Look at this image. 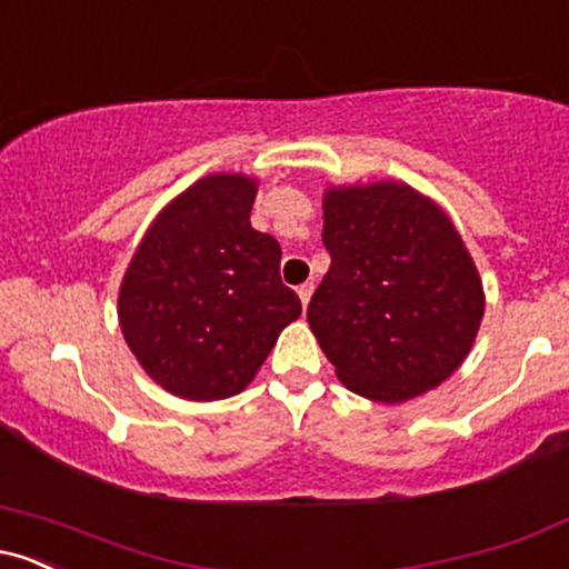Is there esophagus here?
Returning a JSON list of instances; mask_svg holds the SVG:
<instances>
[{
	"label": "esophagus",
	"instance_id": "1",
	"mask_svg": "<svg viewBox=\"0 0 569 569\" xmlns=\"http://www.w3.org/2000/svg\"><path fill=\"white\" fill-rule=\"evenodd\" d=\"M297 293H299V302H302V307H307V305H310V297H312V283H302L297 289Z\"/></svg>",
	"mask_w": 569,
	"mask_h": 569
}]
</instances>
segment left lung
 Masks as SVG:
<instances>
[{
	"label": "left lung",
	"mask_w": 569,
	"mask_h": 569,
	"mask_svg": "<svg viewBox=\"0 0 569 569\" xmlns=\"http://www.w3.org/2000/svg\"><path fill=\"white\" fill-rule=\"evenodd\" d=\"M323 246L331 267L307 323L345 388L403 403L460 369L485 286L439 202L403 181L326 187Z\"/></svg>",
	"instance_id": "8db88e82"
}]
</instances>
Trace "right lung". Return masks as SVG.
I'll use <instances>...</instances> for the list:
<instances>
[{"instance_id": "obj_1", "label": "right lung", "mask_w": 569, "mask_h": 569, "mask_svg": "<svg viewBox=\"0 0 569 569\" xmlns=\"http://www.w3.org/2000/svg\"><path fill=\"white\" fill-rule=\"evenodd\" d=\"M259 181L202 176L143 232L117 297L141 369L187 401L238 396L302 302L280 280V246L251 227Z\"/></svg>"}]
</instances>
